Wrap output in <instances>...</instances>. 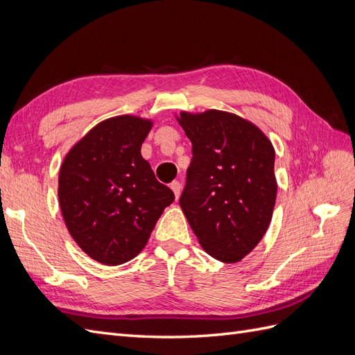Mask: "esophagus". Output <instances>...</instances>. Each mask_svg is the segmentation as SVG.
Here are the masks:
<instances>
[{
	"mask_svg": "<svg viewBox=\"0 0 355 355\" xmlns=\"http://www.w3.org/2000/svg\"><path fill=\"white\" fill-rule=\"evenodd\" d=\"M170 188L173 189V192H175V197H176V200L180 197V189H182V185H180V182H178V180H175V182H171L170 184Z\"/></svg>",
	"mask_w": 355,
	"mask_h": 355,
	"instance_id": "34e87169",
	"label": "esophagus"
}]
</instances>
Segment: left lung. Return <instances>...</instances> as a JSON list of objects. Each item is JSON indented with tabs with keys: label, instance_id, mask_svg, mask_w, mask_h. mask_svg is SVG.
Here are the masks:
<instances>
[{
	"label": "left lung",
	"instance_id": "obj_1",
	"mask_svg": "<svg viewBox=\"0 0 355 355\" xmlns=\"http://www.w3.org/2000/svg\"><path fill=\"white\" fill-rule=\"evenodd\" d=\"M176 118L192 144L182 211L211 257L240 262L272 218L274 146L259 127L231 112L184 111Z\"/></svg>",
	"mask_w": 355,
	"mask_h": 355
}]
</instances>
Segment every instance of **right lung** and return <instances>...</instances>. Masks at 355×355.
<instances>
[{
    "mask_svg": "<svg viewBox=\"0 0 355 355\" xmlns=\"http://www.w3.org/2000/svg\"><path fill=\"white\" fill-rule=\"evenodd\" d=\"M151 120L112 116L75 144L59 171V206L71 237L92 259L121 265L142 252L163 210L175 200L141 146Z\"/></svg>",
    "mask_w": 355,
    "mask_h": 355,
    "instance_id": "add662e5",
    "label": "right lung"
}]
</instances>
